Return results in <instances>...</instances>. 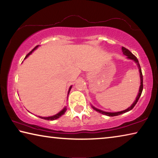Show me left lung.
Returning a JSON list of instances; mask_svg holds the SVG:
<instances>
[{"label":"left lung","mask_w":158,"mask_h":158,"mask_svg":"<svg viewBox=\"0 0 158 158\" xmlns=\"http://www.w3.org/2000/svg\"><path fill=\"white\" fill-rule=\"evenodd\" d=\"M122 51H123V54L127 56V58H130L131 60H133L135 62L137 63V65L139 68V74H140V80H141V85H140V87H139V93L137 96V98H136V100H135L133 104L132 105H131L129 108H127V109H125L124 111H118V112H115V113H111V112H106V111H102L100 109H98L97 108L94 107V106H92L93 109L95 110L96 111H98L99 113L100 114H105L106 115V116H118V115H121L123 113H125V112H127L130 110H132V109L134 108V106H135L136 104L137 103V102L139 100V99L140 96L141 95V93H142V90H143V75H142V73H141V67L139 65V60L137 58V57L135 56V55H133L132 53H131L129 50L126 48H125L124 47H122Z\"/></svg>","instance_id":"obj_1"}]
</instances>
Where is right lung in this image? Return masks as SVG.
<instances>
[{"label":"right lung","mask_w":158,"mask_h":158,"mask_svg":"<svg viewBox=\"0 0 158 158\" xmlns=\"http://www.w3.org/2000/svg\"><path fill=\"white\" fill-rule=\"evenodd\" d=\"M38 46L39 45H37V46H36L34 48V49L31 51V52H29L27 55L26 56V57H25V58H27L29 55L30 54H31L32 53V52H33V51L35 50V49H36L37 47H38ZM71 89H72V85L70 87H69V90H68V95H69V91H70V90H71ZM66 110H67V109H66V107H65L64 108L62 111H60L59 113H58L57 114H56V115H54V116H49V117H41V116H39L40 118H43V119H44V120H49V121H53V120H56V119H57V118H60L61 116H62V115H63L64 114H65V112L66 111Z\"/></svg>","instance_id":"1"}]
</instances>
